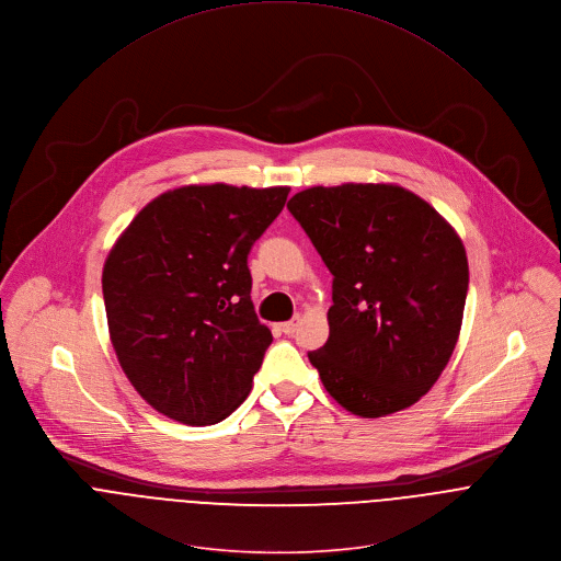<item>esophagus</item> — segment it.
<instances>
[{
  "mask_svg": "<svg viewBox=\"0 0 561 561\" xmlns=\"http://www.w3.org/2000/svg\"><path fill=\"white\" fill-rule=\"evenodd\" d=\"M297 325H299V317H295V319H290V321H284V323H279V330H282L284 334H295Z\"/></svg>",
  "mask_w": 561,
  "mask_h": 561,
  "instance_id": "obj_1",
  "label": "esophagus"
}]
</instances>
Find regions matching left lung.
Instances as JSON below:
<instances>
[{"instance_id": "1", "label": "left lung", "mask_w": 561, "mask_h": 561, "mask_svg": "<svg viewBox=\"0 0 561 561\" xmlns=\"http://www.w3.org/2000/svg\"><path fill=\"white\" fill-rule=\"evenodd\" d=\"M288 211L332 273L330 336L308 352L323 388L363 419L414 405L460 334L469 288L462 240L397 184L312 186Z\"/></svg>"}]
</instances>
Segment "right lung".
<instances>
[{
	"label": "right lung",
	"mask_w": 561,
	"mask_h": 561,
	"mask_svg": "<svg viewBox=\"0 0 561 561\" xmlns=\"http://www.w3.org/2000/svg\"><path fill=\"white\" fill-rule=\"evenodd\" d=\"M288 186L190 184L151 201L103 266L110 339L134 390L184 425L238 410L273 341L251 301L249 253Z\"/></svg>",
	"instance_id": "obj_1"
}]
</instances>
